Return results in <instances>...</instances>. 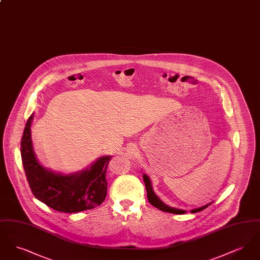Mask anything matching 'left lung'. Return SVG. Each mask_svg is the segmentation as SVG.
I'll return each mask as SVG.
<instances>
[{"label": "left lung", "instance_id": "8db88e82", "mask_svg": "<svg viewBox=\"0 0 260 260\" xmlns=\"http://www.w3.org/2000/svg\"><path fill=\"white\" fill-rule=\"evenodd\" d=\"M143 180H144V183H145V187H146V191H147V198H148L149 203L154 206L155 208L159 209L161 211H166V212H171V213H174V214H183L185 213L186 210H179V209H175V208H172V207H169L167 206L165 203L161 202V199L159 198L153 191V188H152V183H151V180L149 178L148 175L146 174H143ZM211 204V203H210ZM210 204H208L204 207H201L198 209H195V210H191L192 213H195V212H198L201 210H205L206 208H208L210 206Z\"/></svg>", "mask_w": 260, "mask_h": 260}]
</instances>
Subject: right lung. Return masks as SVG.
I'll use <instances>...</instances> for the list:
<instances>
[{"label": "right lung", "instance_id": "right-lung-1", "mask_svg": "<svg viewBox=\"0 0 260 260\" xmlns=\"http://www.w3.org/2000/svg\"><path fill=\"white\" fill-rule=\"evenodd\" d=\"M34 113L21 138V158L33 195L57 211L74 213L100 206L106 198V169L111 156H102L82 172L62 174L44 168L36 158L31 138Z\"/></svg>", "mask_w": 260, "mask_h": 260}]
</instances>
